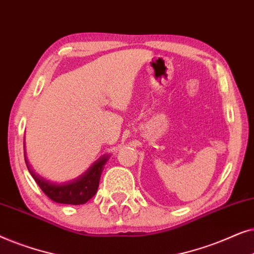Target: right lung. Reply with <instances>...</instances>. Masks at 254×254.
I'll list each match as a JSON object with an SVG mask.
<instances>
[{"mask_svg":"<svg viewBox=\"0 0 254 254\" xmlns=\"http://www.w3.org/2000/svg\"><path fill=\"white\" fill-rule=\"evenodd\" d=\"M24 156H25L27 170H29L31 176L33 177V179L36 180V183L39 185L41 190L54 202L65 204H83L88 202L95 195L97 190H98L100 176H102L104 166H105L106 162L110 158V155H103L95 163H92L91 166L84 173L78 176L77 178L69 180L67 183L58 184L46 180L34 172L29 162H27L25 151H24Z\"/></svg>","mask_w":254,"mask_h":254,"instance_id":"add662e5","label":"right lung"}]
</instances>
